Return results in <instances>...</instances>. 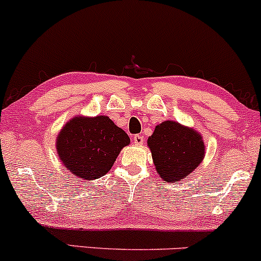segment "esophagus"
I'll return each instance as SVG.
<instances>
[{"label": "esophagus", "instance_id": "esophagus-1", "mask_svg": "<svg viewBox=\"0 0 261 261\" xmlns=\"http://www.w3.org/2000/svg\"><path fill=\"white\" fill-rule=\"evenodd\" d=\"M134 142H135V145H142L144 144V137L140 135H135L134 136Z\"/></svg>", "mask_w": 261, "mask_h": 261}]
</instances>
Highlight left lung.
<instances>
[{
  "mask_svg": "<svg viewBox=\"0 0 261 261\" xmlns=\"http://www.w3.org/2000/svg\"><path fill=\"white\" fill-rule=\"evenodd\" d=\"M147 146L159 176L170 183L190 176L205 154L204 141L198 131L173 120L157 125Z\"/></svg>",
  "mask_w": 261,
  "mask_h": 261,
  "instance_id": "1",
  "label": "left lung"
}]
</instances>
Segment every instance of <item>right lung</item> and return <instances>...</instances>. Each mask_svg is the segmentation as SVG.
Listing matches in <instances>:
<instances>
[{
	"label": "right lung",
	"mask_w": 261,
	"mask_h": 261,
	"mask_svg": "<svg viewBox=\"0 0 261 261\" xmlns=\"http://www.w3.org/2000/svg\"><path fill=\"white\" fill-rule=\"evenodd\" d=\"M130 137L109 116H74L57 135L59 160L71 174L85 181L105 176Z\"/></svg>",
	"instance_id": "1"
}]
</instances>
